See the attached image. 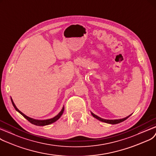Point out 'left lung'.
Segmentation results:
<instances>
[{
	"mask_svg": "<svg viewBox=\"0 0 156 156\" xmlns=\"http://www.w3.org/2000/svg\"><path fill=\"white\" fill-rule=\"evenodd\" d=\"M91 114H92V115L94 117H95L96 119H98L99 121H102V122H106V123H108V124H118V123H120V122H122V121H125L126 119H127L129 117V116H131V115H129V116H128V117H125V118H123V119H115V120H108V119H102V118H101V117H98V116H97L96 115H95V114H94L93 113H92L91 112Z\"/></svg>",
	"mask_w": 156,
	"mask_h": 156,
	"instance_id": "left-lung-1",
	"label": "left lung"
}]
</instances>
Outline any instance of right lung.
Segmentation results:
<instances>
[{
  "label": "right lung",
  "instance_id": "1",
  "mask_svg": "<svg viewBox=\"0 0 156 156\" xmlns=\"http://www.w3.org/2000/svg\"><path fill=\"white\" fill-rule=\"evenodd\" d=\"M11 102H12V105H13V107H14V108L16 109V110L18 111V112L20 114H21L22 115H23L25 119H27L30 122L33 124H34V125H36V126H46V125H49V124H52V123H53V122H56V121L58 119H60V117L62 116V115L63 113V111H64V107H63V108L62 109V110L60 111V113H59L57 115H56L55 117H54L53 118L49 119H46V120H37V119H34L29 117L27 116L26 115H25L24 114L22 113V112H21V111H20V110L17 108V107H16L15 104H14V102H13V101H12V100L11 98Z\"/></svg>",
  "mask_w": 156,
  "mask_h": 156
}]
</instances>
